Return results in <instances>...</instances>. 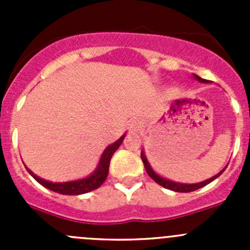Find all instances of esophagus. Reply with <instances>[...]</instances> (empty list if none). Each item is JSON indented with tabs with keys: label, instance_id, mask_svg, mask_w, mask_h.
Wrapping results in <instances>:
<instances>
[{
	"label": "esophagus",
	"instance_id": "esophagus-1",
	"mask_svg": "<svg viewBox=\"0 0 250 250\" xmlns=\"http://www.w3.org/2000/svg\"><path fill=\"white\" fill-rule=\"evenodd\" d=\"M133 128H137V127H135V125H133Z\"/></svg>",
	"mask_w": 250,
	"mask_h": 250
}]
</instances>
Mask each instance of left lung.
<instances>
[{
  "label": "left lung",
  "mask_w": 250,
  "mask_h": 250,
  "mask_svg": "<svg viewBox=\"0 0 250 250\" xmlns=\"http://www.w3.org/2000/svg\"><path fill=\"white\" fill-rule=\"evenodd\" d=\"M195 78H197V80L200 81V82H203V83H208L209 82V81L204 80V78H201L200 76H197V75H195ZM141 160H143L144 166H145L146 172H147L148 176H150V178L152 179V180H155L156 183L158 184V185L163 186V188H168V190L175 191V192H192V191L198 190V188H203V186L208 185L209 183H211V181H213V180H215V179L218 178L219 175H221L224 170H225V169H223L220 173L216 174V175H214L213 178L208 179V180H206V181H202V183H197V184H180V183H174V181L167 180V179H163V178H161L160 175H157V174H156L152 169H151L150 165H148V163H147V160H146L145 155H144L143 152H141Z\"/></svg>",
  "instance_id": "1"
}]
</instances>
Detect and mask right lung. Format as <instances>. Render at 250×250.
<instances>
[{
  "label": "right lung",
  "mask_w": 250,
  "mask_h": 250,
  "mask_svg": "<svg viewBox=\"0 0 250 250\" xmlns=\"http://www.w3.org/2000/svg\"><path fill=\"white\" fill-rule=\"evenodd\" d=\"M123 138H125V135H122L116 143H113L112 145L107 146V147L105 148L95 172L85 179H81V180L76 181H67V183H52V181L43 180V179H41L40 176H37L36 174L32 173L30 169L27 170H29V173L31 174L32 178H34L35 180L39 181V183L41 184L42 186H44V188L54 191V192L62 193V195H82V193H87L89 192V191H93L95 190V188H100L102 184L105 181L107 174H109L111 157H112V155L115 153V151L120 147V145L123 141Z\"/></svg>",
  "instance_id": "obj_1"
}]
</instances>
